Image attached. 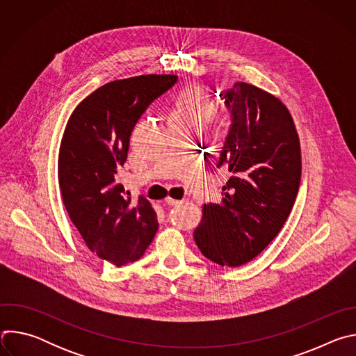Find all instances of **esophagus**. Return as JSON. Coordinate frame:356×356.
<instances>
[{
	"mask_svg": "<svg viewBox=\"0 0 356 356\" xmlns=\"http://www.w3.org/2000/svg\"><path fill=\"white\" fill-rule=\"evenodd\" d=\"M165 201H166V204H169V206H179V204H181V202H183V201L175 200V198H172V197H168Z\"/></svg>",
	"mask_w": 356,
	"mask_h": 356,
	"instance_id": "obj_1",
	"label": "esophagus"
}]
</instances>
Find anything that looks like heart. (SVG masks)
I'll use <instances>...</instances> for the list:
<instances>
[{"instance_id": "b5f03b06", "label": "heart", "mask_w": 356, "mask_h": 356, "mask_svg": "<svg viewBox=\"0 0 356 356\" xmlns=\"http://www.w3.org/2000/svg\"><path fill=\"white\" fill-rule=\"evenodd\" d=\"M217 113V106L213 98L200 87H187L175 101L170 113L172 121L179 122H209Z\"/></svg>"}]
</instances>
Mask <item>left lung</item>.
<instances>
[{
  "instance_id": "left-lung-1",
  "label": "left lung",
  "mask_w": 356,
  "mask_h": 356,
  "mask_svg": "<svg viewBox=\"0 0 356 356\" xmlns=\"http://www.w3.org/2000/svg\"><path fill=\"white\" fill-rule=\"evenodd\" d=\"M231 128L217 168L232 175L220 204L202 206L194 241L207 259L239 266L276 238L300 186L301 150L293 117L282 99L248 83L220 94Z\"/></svg>"
}]
</instances>
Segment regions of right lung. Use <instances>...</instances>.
Instances as JSON below:
<instances>
[{"mask_svg": "<svg viewBox=\"0 0 356 356\" xmlns=\"http://www.w3.org/2000/svg\"><path fill=\"white\" fill-rule=\"evenodd\" d=\"M176 81L175 74L110 81L81 101L63 132L58 176L65 207L87 248L115 266L138 261L158 231L150 202L131 200L117 175L135 124Z\"/></svg>", "mask_w": 356, "mask_h": 356, "instance_id": "add662e5", "label": "right lung"}]
</instances>
